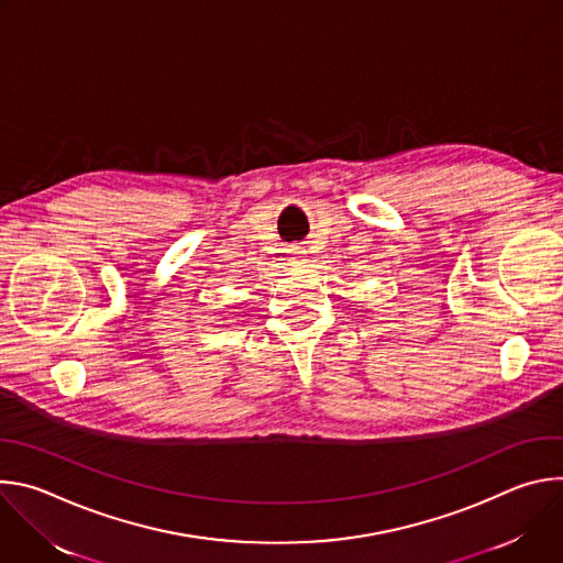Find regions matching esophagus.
<instances>
[{
	"instance_id": "1",
	"label": "esophagus",
	"mask_w": 563,
	"mask_h": 563,
	"mask_svg": "<svg viewBox=\"0 0 563 563\" xmlns=\"http://www.w3.org/2000/svg\"><path fill=\"white\" fill-rule=\"evenodd\" d=\"M294 254H298V256H302V254H305V252H302V250H300V247H296V252H294Z\"/></svg>"
}]
</instances>
